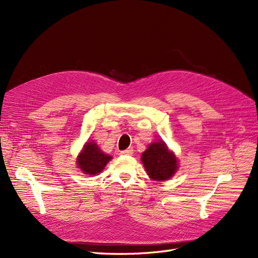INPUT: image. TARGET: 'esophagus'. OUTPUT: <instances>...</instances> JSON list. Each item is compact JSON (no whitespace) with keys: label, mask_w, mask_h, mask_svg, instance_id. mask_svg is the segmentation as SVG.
<instances>
[{"label":"esophagus","mask_w":258,"mask_h":258,"mask_svg":"<svg viewBox=\"0 0 258 258\" xmlns=\"http://www.w3.org/2000/svg\"><path fill=\"white\" fill-rule=\"evenodd\" d=\"M120 154H122V155H132V154H134V150H132V148L130 147V148H127V150L121 151Z\"/></svg>","instance_id":"1"}]
</instances>
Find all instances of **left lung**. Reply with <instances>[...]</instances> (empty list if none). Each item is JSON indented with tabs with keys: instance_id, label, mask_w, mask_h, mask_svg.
Instances as JSON below:
<instances>
[{
	"instance_id": "obj_1",
	"label": "left lung",
	"mask_w": 258,
	"mask_h": 258,
	"mask_svg": "<svg viewBox=\"0 0 258 258\" xmlns=\"http://www.w3.org/2000/svg\"><path fill=\"white\" fill-rule=\"evenodd\" d=\"M141 160L146 172L154 181H166L173 176L177 170L175 155L169 151L163 141L154 142L148 145L142 154Z\"/></svg>"
}]
</instances>
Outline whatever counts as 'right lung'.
Segmentation results:
<instances>
[{
    "mask_svg": "<svg viewBox=\"0 0 258 258\" xmlns=\"http://www.w3.org/2000/svg\"><path fill=\"white\" fill-rule=\"evenodd\" d=\"M112 159V156L104 154L95 142H87L77 157L76 163L83 173L97 175L102 172L106 163Z\"/></svg>",
    "mask_w": 258,
    "mask_h": 258,
    "instance_id": "1",
    "label": "right lung"
}]
</instances>
